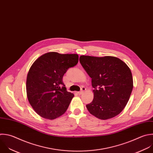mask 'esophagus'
<instances>
[{
    "instance_id": "34e87169",
    "label": "esophagus",
    "mask_w": 153,
    "mask_h": 153,
    "mask_svg": "<svg viewBox=\"0 0 153 153\" xmlns=\"http://www.w3.org/2000/svg\"><path fill=\"white\" fill-rule=\"evenodd\" d=\"M85 91H86V88H85V87H82V88H81V91H79V92H78L77 93H78V94L80 95V94H82Z\"/></svg>"
}]
</instances>
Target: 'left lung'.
Segmentation results:
<instances>
[{"mask_svg": "<svg viewBox=\"0 0 153 153\" xmlns=\"http://www.w3.org/2000/svg\"><path fill=\"white\" fill-rule=\"evenodd\" d=\"M80 62L91 78L94 99L86 105L88 111L101 120L120 114L129 100L133 77L127 64L113 56H81Z\"/></svg>", "mask_w": 153, "mask_h": 153, "instance_id": "left-lung-1", "label": "left lung"}]
</instances>
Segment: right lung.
<instances>
[{"instance_id":"1","label":"right lung","mask_w":153,"mask_h":153,"mask_svg":"<svg viewBox=\"0 0 153 153\" xmlns=\"http://www.w3.org/2000/svg\"><path fill=\"white\" fill-rule=\"evenodd\" d=\"M78 61L76 54L50 52L33 62L27 76L26 92L29 103L39 115L54 120L66 112L74 94L67 91L62 78Z\"/></svg>"}]
</instances>
